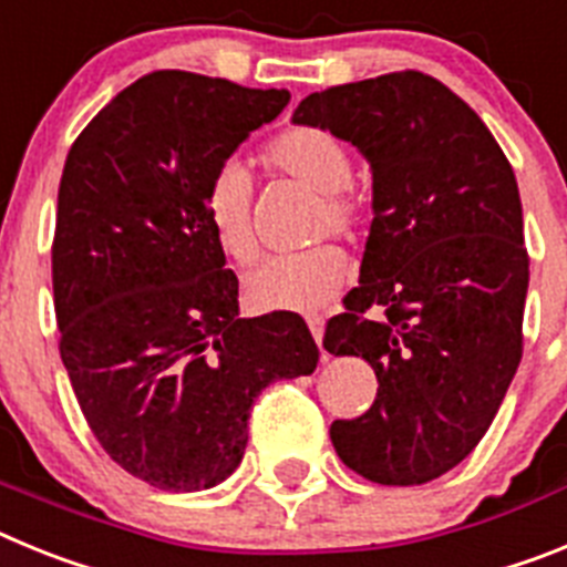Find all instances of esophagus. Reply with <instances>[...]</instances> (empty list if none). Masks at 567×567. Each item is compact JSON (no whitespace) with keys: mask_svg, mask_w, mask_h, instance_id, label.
Returning <instances> with one entry per match:
<instances>
[{"mask_svg":"<svg viewBox=\"0 0 567 567\" xmlns=\"http://www.w3.org/2000/svg\"><path fill=\"white\" fill-rule=\"evenodd\" d=\"M307 323H309V332H312L315 343L320 346V340H323V318H320V315H309Z\"/></svg>","mask_w":567,"mask_h":567,"instance_id":"34e87169","label":"esophagus"}]
</instances>
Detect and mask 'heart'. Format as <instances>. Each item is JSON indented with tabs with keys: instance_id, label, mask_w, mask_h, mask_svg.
Returning a JSON list of instances; mask_svg holds the SVG:
<instances>
[{
	"instance_id": "b5f03b06",
	"label": "heart",
	"mask_w": 567,
	"mask_h": 567,
	"mask_svg": "<svg viewBox=\"0 0 567 567\" xmlns=\"http://www.w3.org/2000/svg\"><path fill=\"white\" fill-rule=\"evenodd\" d=\"M264 164L292 175L320 193V233L352 235L363 221V198L352 193V155L338 135L323 127H292L264 147ZM215 244L229 260L247 267L258 255L252 224V184L240 164L215 173L204 198ZM349 272V258L338 244H320L292 255L264 260L247 278V298L267 312H312L327 307Z\"/></svg>"
}]
</instances>
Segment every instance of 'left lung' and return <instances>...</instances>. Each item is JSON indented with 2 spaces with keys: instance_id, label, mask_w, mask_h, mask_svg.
I'll return each instance as SVG.
<instances>
[{
  "instance_id": "left-lung-1",
  "label": "left lung",
  "mask_w": 567,
  "mask_h": 567,
  "mask_svg": "<svg viewBox=\"0 0 567 567\" xmlns=\"http://www.w3.org/2000/svg\"><path fill=\"white\" fill-rule=\"evenodd\" d=\"M292 122L329 130L372 167L360 287L323 349L372 365L378 398L329 437L360 477L423 485L474 452L523 358L517 178L483 118L420 70L312 93Z\"/></svg>"
}]
</instances>
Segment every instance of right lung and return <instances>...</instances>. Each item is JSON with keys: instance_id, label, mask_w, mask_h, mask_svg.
I'll return each instance as SVG.
<instances>
[{"instance_id": "1", "label": "right lung", "mask_w": 567, "mask_h": 567, "mask_svg": "<svg viewBox=\"0 0 567 567\" xmlns=\"http://www.w3.org/2000/svg\"><path fill=\"white\" fill-rule=\"evenodd\" d=\"M289 90L187 70L124 87L79 133L59 184V352L104 452L162 491L238 468L255 398L312 374L303 318H238V278L209 229L207 187Z\"/></svg>"}]
</instances>
